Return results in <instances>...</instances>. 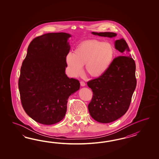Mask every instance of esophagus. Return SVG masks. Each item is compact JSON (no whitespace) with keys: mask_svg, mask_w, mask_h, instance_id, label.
I'll use <instances>...</instances> for the list:
<instances>
[{"mask_svg":"<svg viewBox=\"0 0 159 159\" xmlns=\"http://www.w3.org/2000/svg\"><path fill=\"white\" fill-rule=\"evenodd\" d=\"M80 85H81V86H86V83H84V82H80Z\"/></svg>","mask_w":159,"mask_h":159,"instance_id":"34e87169","label":"esophagus"}]
</instances>
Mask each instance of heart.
<instances>
[{"instance_id":"heart-1","label":"heart","mask_w":159,"mask_h":159,"mask_svg":"<svg viewBox=\"0 0 159 159\" xmlns=\"http://www.w3.org/2000/svg\"><path fill=\"white\" fill-rule=\"evenodd\" d=\"M116 55L114 46L108 42L90 39L80 43L73 53L66 57L68 71L71 76L81 75L82 66L85 72L93 78L101 77L111 66Z\"/></svg>"}]
</instances>
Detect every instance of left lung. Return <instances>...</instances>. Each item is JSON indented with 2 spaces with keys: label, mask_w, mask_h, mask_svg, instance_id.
Segmentation results:
<instances>
[{
  "label": "left lung",
  "mask_w": 159,
  "mask_h": 159,
  "mask_svg": "<svg viewBox=\"0 0 159 159\" xmlns=\"http://www.w3.org/2000/svg\"><path fill=\"white\" fill-rule=\"evenodd\" d=\"M92 33L110 38L116 35L112 32ZM115 48L121 55L114 58L104 75L87 83L93 94L88 105L89 113L100 123L112 122L125 114L136 86V65L129 54L128 44L123 39H118Z\"/></svg>",
  "instance_id": "8db88e82"
}]
</instances>
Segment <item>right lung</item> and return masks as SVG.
Returning <instances> with one entry per match:
<instances>
[{"label": "right lung", "instance_id": "obj_1", "mask_svg": "<svg viewBox=\"0 0 159 159\" xmlns=\"http://www.w3.org/2000/svg\"><path fill=\"white\" fill-rule=\"evenodd\" d=\"M71 35L48 33L33 39L22 63L19 79L21 104L26 114L43 125H52L65 116L69 97L79 81L65 74Z\"/></svg>", "mask_w": 159, "mask_h": 159}]
</instances>
